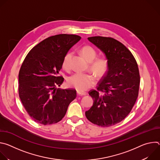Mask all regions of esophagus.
<instances>
[{
    "label": "esophagus",
    "instance_id": "34e87169",
    "mask_svg": "<svg viewBox=\"0 0 160 160\" xmlns=\"http://www.w3.org/2000/svg\"><path fill=\"white\" fill-rule=\"evenodd\" d=\"M77 92L79 96H85V95H86V92H83V91H82V90H77Z\"/></svg>",
    "mask_w": 160,
    "mask_h": 160
}]
</instances>
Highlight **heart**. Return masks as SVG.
<instances>
[{
    "instance_id": "1",
    "label": "heart",
    "mask_w": 160,
    "mask_h": 160,
    "mask_svg": "<svg viewBox=\"0 0 160 160\" xmlns=\"http://www.w3.org/2000/svg\"><path fill=\"white\" fill-rule=\"evenodd\" d=\"M82 55L89 61V68L98 78L103 77L109 70V61L105 57L96 58V51L90 45L83 46L80 50ZM71 52H68L64 56L62 67L66 71H69L70 69V58ZM96 83V78L94 75L90 73H76L71 76L68 80V85L74 87L79 90H86L92 87Z\"/></svg>"
}]
</instances>
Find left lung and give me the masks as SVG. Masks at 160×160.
Instances as JSON below:
<instances>
[{
    "label": "left lung",
    "mask_w": 160,
    "mask_h": 160,
    "mask_svg": "<svg viewBox=\"0 0 160 160\" xmlns=\"http://www.w3.org/2000/svg\"><path fill=\"white\" fill-rule=\"evenodd\" d=\"M88 40L105 54L109 70L97 89L88 92L94 103L85 116L95 125L108 127L125 119L133 107L139 94V68L132 52L117 40L101 36Z\"/></svg>",
    "instance_id": "1"
}]
</instances>
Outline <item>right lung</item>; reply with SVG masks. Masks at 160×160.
I'll return each instance as SVG.
<instances>
[{
	"mask_svg": "<svg viewBox=\"0 0 160 160\" xmlns=\"http://www.w3.org/2000/svg\"><path fill=\"white\" fill-rule=\"evenodd\" d=\"M77 35L59 34L44 39L27 55L19 72V96L32 119L44 125L61 121L77 97L76 90L60 89L59 72L63 58L80 40Z\"/></svg>",
	"mask_w": 160,
	"mask_h": 160,
	"instance_id": "1",
	"label": "right lung"
}]
</instances>
